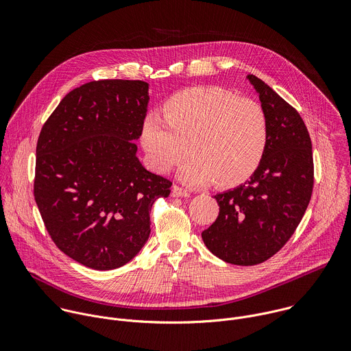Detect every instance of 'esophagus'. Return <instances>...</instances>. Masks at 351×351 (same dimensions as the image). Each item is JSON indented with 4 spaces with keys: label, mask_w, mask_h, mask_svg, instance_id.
I'll return each instance as SVG.
<instances>
[{
    "label": "esophagus",
    "mask_w": 351,
    "mask_h": 351,
    "mask_svg": "<svg viewBox=\"0 0 351 351\" xmlns=\"http://www.w3.org/2000/svg\"><path fill=\"white\" fill-rule=\"evenodd\" d=\"M172 191H173V194H175L176 197H189V195H190V193H189L186 189L180 187V186H173V187H172Z\"/></svg>",
    "instance_id": "34e87169"
}]
</instances>
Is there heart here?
I'll list each match as a JSON object with an SVG mask.
<instances>
[{"label": "heart", "mask_w": 351, "mask_h": 351, "mask_svg": "<svg viewBox=\"0 0 351 351\" xmlns=\"http://www.w3.org/2000/svg\"><path fill=\"white\" fill-rule=\"evenodd\" d=\"M162 117L148 115L140 132L148 161L160 173L171 172L189 152L191 157L179 171L183 183L215 180L219 187H236L263 164L269 122L254 99L217 86L191 87L165 99Z\"/></svg>", "instance_id": "b5f03b06"}]
</instances>
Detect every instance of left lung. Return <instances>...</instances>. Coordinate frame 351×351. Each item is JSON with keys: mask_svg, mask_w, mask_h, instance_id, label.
I'll use <instances>...</instances> for the list:
<instances>
[{"mask_svg": "<svg viewBox=\"0 0 351 351\" xmlns=\"http://www.w3.org/2000/svg\"><path fill=\"white\" fill-rule=\"evenodd\" d=\"M268 115L269 140L258 171L215 197L219 214L202 233L210 252L233 265H257L287 243L314 187L313 145L300 114L254 75L247 76Z\"/></svg>", "mask_w": 351, "mask_h": 351, "instance_id": "obj_1", "label": "left lung"}]
</instances>
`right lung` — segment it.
<instances>
[{
    "label": "right lung",
    "mask_w": 351,
    "mask_h": 351,
    "mask_svg": "<svg viewBox=\"0 0 351 351\" xmlns=\"http://www.w3.org/2000/svg\"><path fill=\"white\" fill-rule=\"evenodd\" d=\"M148 101L145 82L94 80L68 93L40 132L38 211L61 252L91 269L128 264L148 240L156 199L171 193L136 156Z\"/></svg>",
    "instance_id": "add662e5"
}]
</instances>
